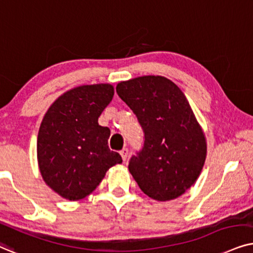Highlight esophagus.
Segmentation results:
<instances>
[{
  "label": "esophagus",
  "instance_id": "esophagus-1",
  "mask_svg": "<svg viewBox=\"0 0 253 253\" xmlns=\"http://www.w3.org/2000/svg\"><path fill=\"white\" fill-rule=\"evenodd\" d=\"M120 155H121V157H123V161L126 162L127 157H128V149H127V148H124V149H121Z\"/></svg>",
  "mask_w": 253,
  "mask_h": 253
}]
</instances>
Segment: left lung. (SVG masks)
<instances>
[{"label":"left lung","mask_w":253,"mask_h":253,"mask_svg":"<svg viewBox=\"0 0 253 253\" xmlns=\"http://www.w3.org/2000/svg\"><path fill=\"white\" fill-rule=\"evenodd\" d=\"M117 93L144 133L142 149L129 160V172L151 199L180 197L198 179L207 153L205 134L186 97L163 76L120 82Z\"/></svg>","instance_id":"8db88e82"}]
</instances>
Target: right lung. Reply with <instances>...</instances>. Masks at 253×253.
Listing matches in <instances>:
<instances>
[{
    "instance_id": "right-lung-1",
    "label": "right lung",
    "mask_w": 253,
    "mask_h": 253,
    "mask_svg": "<svg viewBox=\"0 0 253 253\" xmlns=\"http://www.w3.org/2000/svg\"><path fill=\"white\" fill-rule=\"evenodd\" d=\"M111 84L81 85L54 102L40 125L37 154L45 183L62 198L80 200L96 190L123 160L110 150V129L98 118L113 98Z\"/></svg>"
}]
</instances>
